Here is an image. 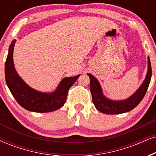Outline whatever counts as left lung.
<instances>
[{
    "mask_svg": "<svg viewBox=\"0 0 156 156\" xmlns=\"http://www.w3.org/2000/svg\"><path fill=\"white\" fill-rule=\"evenodd\" d=\"M90 78V90L92 101L96 109L106 114H117L131 111L140 104L145 95L152 76V68L150 58H147V72L145 80L140 88L130 97L122 101H113L104 96L101 85L91 74H87Z\"/></svg>",
    "mask_w": 156,
    "mask_h": 156,
    "instance_id": "obj_1",
    "label": "left lung"
}]
</instances>
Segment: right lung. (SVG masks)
Returning a JSON list of instances; mask_svg holds the SVG:
<instances>
[{"label": "right lung", "instance_id": "1", "mask_svg": "<svg viewBox=\"0 0 156 156\" xmlns=\"http://www.w3.org/2000/svg\"><path fill=\"white\" fill-rule=\"evenodd\" d=\"M15 43L14 39L10 44L5 64V81L13 97L19 105L28 111L44 113L60 109L66 103L68 90L80 75L63 78L54 92L43 93L33 89L21 79L16 71L13 60Z\"/></svg>", "mask_w": 156, "mask_h": 156}]
</instances>
